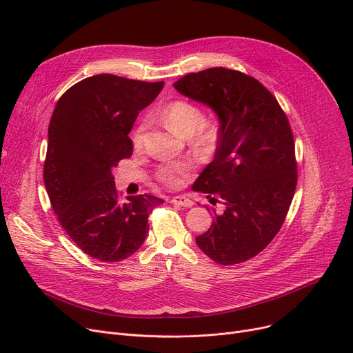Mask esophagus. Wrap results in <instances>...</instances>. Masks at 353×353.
Returning <instances> with one entry per match:
<instances>
[{
	"mask_svg": "<svg viewBox=\"0 0 353 353\" xmlns=\"http://www.w3.org/2000/svg\"><path fill=\"white\" fill-rule=\"evenodd\" d=\"M172 203H173V205L183 206V208H192L193 206V200L189 199L188 196H174L172 199Z\"/></svg>",
	"mask_w": 353,
	"mask_h": 353,
	"instance_id": "34e87169",
	"label": "esophagus"
}]
</instances>
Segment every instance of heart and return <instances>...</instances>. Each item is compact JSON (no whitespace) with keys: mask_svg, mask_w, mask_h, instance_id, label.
<instances>
[{"mask_svg":"<svg viewBox=\"0 0 353 353\" xmlns=\"http://www.w3.org/2000/svg\"><path fill=\"white\" fill-rule=\"evenodd\" d=\"M161 117L165 124L176 132L190 136V144L196 150L208 153L214 148L219 137V127L214 121H203V111L194 103L173 100L163 108ZM145 125V120H141L132 133V144L137 152L143 148ZM190 161H170L159 167L156 177L165 186L179 188L190 173Z\"/></svg>","mask_w":353,"mask_h":353,"instance_id":"heart-1","label":"heart"}]
</instances>
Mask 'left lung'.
I'll list each match as a JSON object with an SVG mask.
<instances>
[{
	"instance_id": "1",
	"label": "left lung",
	"mask_w": 353,
	"mask_h": 353,
	"mask_svg": "<svg viewBox=\"0 0 353 353\" xmlns=\"http://www.w3.org/2000/svg\"><path fill=\"white\" fill-rule=\"evenodd\" d=\"M174 88L209 105L220 128L214 159L193 184L223 205L200 250L219 265H237L261 253L281 230L298 183L294 141L285 111L254 77L225 67L190 72ZM209 210V209H208Z\"/></svg>"
}]
</instances>
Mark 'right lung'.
I'll return each instance as SVG.
<instances>
[{"label": "right lung", "instance_id": "obj_1", "mask_svg": "<svg viewBox=\"0 0 353 353\" xmlns=\"http://www.w3.org/2000/svg\"><path fill=\"white\" fill-rule=\"evenodd\" d=\"M164 83L97 74L70 87L48 125L44 184L60 225L85 254L120 262L144 243L150 194L121 200L113 169L133 154L128 133Z\"/></svg>", "mask_w": 353, "mask_h": 353}]
</instances>
